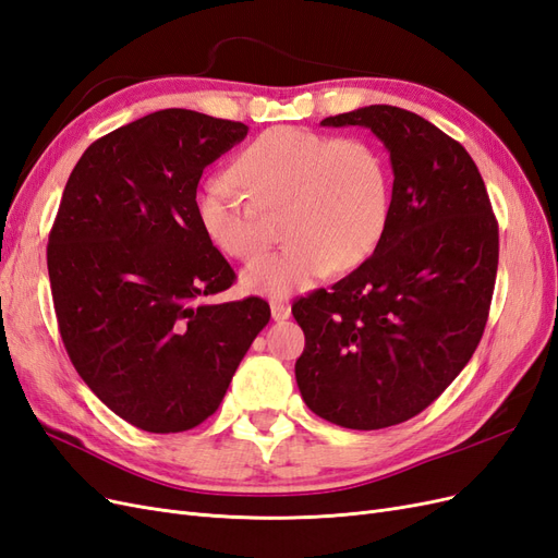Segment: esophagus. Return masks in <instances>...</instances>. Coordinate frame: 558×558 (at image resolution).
Returning <instances> with one entry per match:
<instances>
[{
  "label": "esophagus",
  "mask_w": 558,
  "mask_h": 558,
  "mask_svg": "<svg viewBox=\"0 0 558 558\" xmlns=\"http://www.w3.org/2000/svg\"><path fill=\"white\" fill-rule=\"evenodd\" d=\"M269 310H272V318L275 320H286V318H289L291 316V305H286V302H272V305H269Z\"/></svg>",
  "instance_id": "34e87169"
}]
</instances>
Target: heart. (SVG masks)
<instances>
[{
  "mask_svg": "<svg viewBox=\"0 0 558 558\" xmlns=\"http://www.w3.org/2000/svg\"><path fill=\"white\" fill-rule=\"evenodd\" d=\"M232 179L209 177L195 197L205 238L226 256L248 260L265 248L260 216L281 211V251L253 260L244 289L265 298L307 291L335 269L361 265L379 244L391 211V172L365 140L279 125L253 140L232 165Z\"/></svg>",
  "mask_w": 558,
  "mask_h": 558,
  "instance_id": "b5f03b06",
  "label": "heart"
}]
</instances>
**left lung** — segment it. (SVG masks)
<instances>
[{
	"label": "left lung",
	"mask_w": 558,
	"mask_h": 558,
	"mask_svg": "<svg viewBox=\"0 0 558 558\" xmlns=\"http://www.w3.org/2000/svg\"><path fill=\"white\" fill-rule=\"evenodd\" d=\"M361 125L391 154L381 240L361 267L307 298L295 379L307 408L342 428L402 424L440 398L475 353L498 272V223L468 150L412 111L363 107L320 121Z\"/></svg>",
	"instance_id": "left-lung-1"
}]
</instances>
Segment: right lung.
<instances>
[{
    "instance_id": "add662e5",
    "label": "right lung",
    "mask_w": 558,
    "mask_h": 558,
    "mask_svg": "<svg viewBox=\"0 0 558 558\" xmlns=\"http://www.w3.org/2000/svg\"><path fill=\"white\" fill-rule=\"evenodd\" d=\"M244 123L162 109L93 142L48 234L62 344L107 408L148 433L199 426L267 326L260 298L202 302L234 272L195 216L205 167Z\"/></svg>"
}]
</instances>
